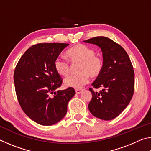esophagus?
I'll list each match as a JSON object with an SVG mask.
<instances>
[{"label":"esophagus","instance_id":"1","mask_svg":"<svg viewBox=\"0 0 151 151\" xmlns=\"http://www.w3.org/2000/svg\"><path fill=\"white\" fill-rule=\"evenodd\" d=\"M83 90L84 89H83V88H77V89H76L75 90V91H76V94H81L82 92L83 91Z\"/></svg>","mask_w":151,"mask_h":151}]
</instances>
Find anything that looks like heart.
<instances>
[{"mask_svg": "<svg viewBox=\"0 0 151 151\" xmlns=\"http://www.w3.org/2000/svg\"><path fill=\"white\" fill-rule=\"evenodd\" d=\"M66 55L70 62L79 63L77 67L78 73L67 76L64 81V83L67 86L75 88L83 87L89 82L90 76L96 77L103 69V58L96 55L94 50L87 46L75 45L66 51ZM54 66L56 71L60 75L67 76L70 73V63L65 58L57 57Z\"/></svg>", "mask_w": 151, "mask_h": 151, "instance_id": "b5f03b06", "label": "heart"}]
</instances>
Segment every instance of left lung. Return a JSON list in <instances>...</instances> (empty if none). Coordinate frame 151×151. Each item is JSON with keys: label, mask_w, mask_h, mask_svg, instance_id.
<instances>
[{"label": "left lung", "mask_w": 151, "mask_h": 151, "mask_svg": "<svg viewBox=\"0 0 151 151\" xmlns=\"http://www.w3.org/2000/svg\"><path fill=\"white\" fill-rule=\"evenodd\" d=\"M83 42L101 48L103 69L92 84V99L88 104L91 114L96 118L109 121L119 116L128 106L134 93V72L129 55L121 45L105 37H96Z\"/></svg>", "instance_id": "left-lung-1"}]
</instances>
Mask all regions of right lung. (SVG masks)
Instances as JSON below:
<instances>
[{"label": "right lung", "mask_w": 151, "mask_h": 151, "mask_svg": "<svg viewBox=\"0 0 151 151\" xmlns=\"http://www.w3.org/2000/svg\"><path fill=\"white\" fill-rule=\"evenodd\" d=\"M69 44L39 43L29 48L18 62L14 73L15 91L24 113L38 124L50 126L60 121L75 89L55 91L63 83L54 62ZM54 94V96L52 94Z\"/></svg>", "instance_id": "obj_1"}]
</instances>
